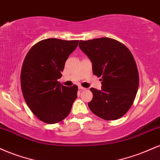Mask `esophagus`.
<instances>
[{"instance_id": "1", "label": "esophagus", "mask_w": 160, "mask_h": 160, "mask_svg": "<svg viewBox=\"0 0 160 160\" xmlns=\"http://www.w3.org/2000/svg\"><path fill=\"white\" fill-rule=\"evenodd\" d=\"M78 89L80 90V91H84V90L86 89L85 88H83L82 86H78Z\"/></svg>"}]
</instances>
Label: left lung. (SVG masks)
<instances>
[{"label":"left lung","instance_id":"left-lung-1","mask_svg":"<svg viewBox=\"0 0 160 160\" xmlns=\"http://www.w3.org/2000/svg\"><path fill=\"white\" fill-rule=\"evenodd\" d=\"M78 46L92 62L93 72L101 77L102 88H91L88 106L106 121L121 118L132 106L139 84L138 68L131 52L123 43L108 37L80 40Z\"/></svg>","mask_w":160,"mask_h":160}]
</instances>
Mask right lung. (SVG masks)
Masks as SVG:
<instances>
[{
  "instance_id": "right-lung-1",
  "label": "right lung",
  "mask_w": 160,
  "mask_h": 160,
  "mask_svg": "<svg viewBox=\"0 0 160 160\" xmlns=\"http://www.w3.org/2000/svg\"><path fill=\"white\" fill-rule=\"evenodd\" d=\"M78 40L43 39L28 52L21 71V88L31 112L44 123L53 124L68 116L78 87H66L61 78L65 62Z\"/></svg>"
}]
</instances>
